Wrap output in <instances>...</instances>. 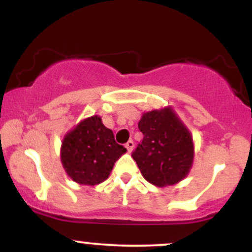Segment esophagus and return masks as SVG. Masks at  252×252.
<instances>
[{
    "label": "esophagus",
    "mask_w": 252,
    "mask_h": 252,
    "mask_svg": "<svg viewBox=\"0 0 252 252\" xmlns=\"http://www.w3.org/2000/svg\"><path fill=\"white\" fill-rule=\"evenodd\" d=\"M126 148L128 149V152H129V153H131V152H132V149H134V142H132L131 140L128 141V142L126 143Z\"/></svg>",
    "instance_id": "1"
}]
</instances>
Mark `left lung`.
Instances as JSON below:
<instances>
[{"instance_id":"8db88e82","label":"left lung","mask_w":252,"mask_h":252,"mask_svg":"<svg viewBox=\"0 0 252 252\" xmlns=\"http://www.w3.org/2000/svg\"><path fill=\"white\" fill-rule=\"evenodd\" d=\"M142 143L132 153L141 174L158 187L179 184L194 160L193 136L172 106L143 112L138 122Z\"/></svg>"}]
</instances>
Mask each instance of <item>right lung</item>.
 Wrapping results in <instances>:
<instances>
[{
	"mask_svg": "<svg viewBox=\"0 0 252 252\" xmlns=\"http://www.w3.org/2000/svg\"><path fill=\"white\" fill-rule=\"evenodd\" d=\"M126 149L116 143L102 117L84 118L63 136L60 160L66 175L84 186H94L109 178L115 162Z\"/></svg>",
	"mask_w": 252,
	"mask_h": 252,
	"instance_id": "1",
	"label": "right lung"
}]
</instances>
